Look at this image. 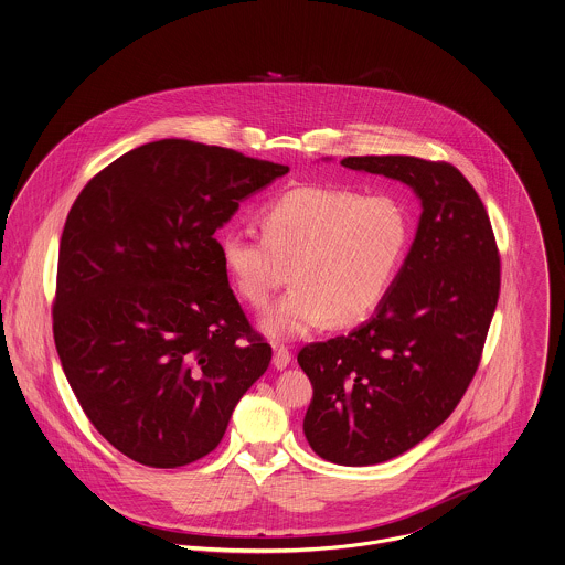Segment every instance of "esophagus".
<instances>
[{
	"label": "esophagus",
	"mask_w": 565,
	"mask_h": 565,
	"mask_svg": "<svg viewBox=\"0 0 565 565\" xmlns=\"http://www.w3.org/2000/svg\"><path fill=\"white\" fill-rule=\"evenodd\" d=\"M274 366L278 369V371H282V369H287L289 366V362H291V354H289V350H285V348H276L274 350Z\"/></svg>",
	"instance_id": "34e87169"
}]
</instances>
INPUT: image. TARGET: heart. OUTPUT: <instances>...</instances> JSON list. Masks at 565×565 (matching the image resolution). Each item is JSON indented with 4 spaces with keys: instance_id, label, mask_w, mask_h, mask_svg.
Here are the masks:
<instances>
[{
    "instance_id": "1",
    "label": "heart",
    "mask_w": 565,
    "mask_h": 565,
    "mask_svg": "<svg viewBox=\"0 0 565 565\" xmlns=\"http://www.w3.org/2000/svg\"><path fill=\"white\" fill-rule=\"evenodd\" d=\"M263 239L228 231L217 250L235 291L248 307H267L274 294L296 285L260 319L278 341L310 332L323 319L350 326L386 296L411 242L406 206L388 194L305 185L285 192L258 215Z\"/></svg>"
}]
</instances>
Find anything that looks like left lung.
<instances>
[{
  "instance_id": "8db88e82",
  "label": "left lung",
  "mask_w": 565,
  "mask_h": 565,
  "mask_svg": "<svg viewBox=\"0 0 565 565\" xmlns=\"http://www.w3.org/2000/svg\"><path fill=\"white\" fill-rule=\"evenodd\" d=\"M341 166L402 181L423 206L373 317L298 354L312 384L310 449L328 462L371 466L406 454L460 404L499 302L501 260L486 206L456 166L411 154L345 157Z\"/></svg>"
}]
</instances>
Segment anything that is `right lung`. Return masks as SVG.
Masks as SVG:
<instances>
[{
	"label": "right lung",
	"mask_w": 565,
	"mask_h": 565,
	"mask_svg": "<svg viewBox=\"0 0 565 565\" xmlns=\"http://www.w3.org/2000/svg\"><path fill=\"white\" fill-rule=\"evenodd\" d=\"M287 172L172 138L111 161L71 206L55 350L82 411L134 462L205 458L267 371L271 348L228 287L215 231Z\"/></svg>",
	"instance_id": "obj_1"
}]
</instances>
